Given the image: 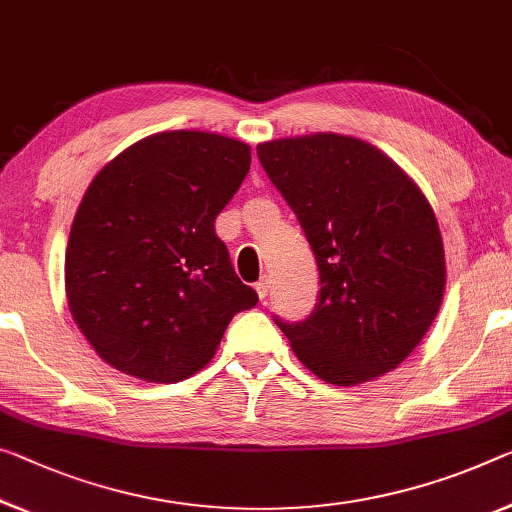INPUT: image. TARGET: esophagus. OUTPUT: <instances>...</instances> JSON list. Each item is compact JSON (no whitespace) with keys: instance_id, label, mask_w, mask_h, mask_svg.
I'll return each instance as SVG.
<instances>
[{"instance_id":"34e87169","label":"esophagus","mask_w":512,"mask_h":512,"mask_svg":"<svg viewBox=\"0 0 512 512\" xmlns=\"http://www.w3.org/2000/svg\"><path fill=\"white\" fill-rule=\"evenodd\" d=\"M256 293L263 302L267 300V293H270V281H267V277H263L261 281H256Z\"/></svg>"}]
</instances>
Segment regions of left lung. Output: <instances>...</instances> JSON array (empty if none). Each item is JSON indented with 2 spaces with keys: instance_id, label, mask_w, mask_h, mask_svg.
Instances as JSON below:
<instances>
[{
  "instance_id": "obj_1",
  "label": "left lung",
  "mask_w": 512,
  "mask_h": 512,
  "mask_svg": "<svg viewBox=\"0 0 512 512\" xmlns=\"http://www.w3.org/2000/svg\"><path fill=\"white\" fill-rule=\"evenodd\" d=\"M316 256L320 290L300 322L274 316L320 380L352 387L421 343L444 295V247L426 196L375 146L320 132L256 148Z\"/></svg>"
}]
</instances>
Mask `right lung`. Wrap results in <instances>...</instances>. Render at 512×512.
<instances>
[{"instance_id": "1", "label": "right lung", "mask_w": 512, "mask_h": 512, "mask_svg": "<svg viewBox=\"0 0 512 512\" xmlns=\"http://www.w3.org/2000/svg\"><path fill=\"white\" fill-rule=\"evenodd\" d=\"M249 164L242 141L176 130L137 141L93 178L70 229L66 295L109 366L183 380L215 355L235 313L258 304L215 233Z\"/></svg>"}]
</instances>
